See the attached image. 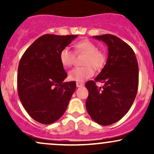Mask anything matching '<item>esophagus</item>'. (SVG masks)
Returning a JSON list of instances; mask_svg holds the SVG:
<instances>
[{"label": "esophagus", "mask_w": 154, "mask_h": 154, "mask_svg": "<svg viewBox=\"0 0 154 154\" xmlns=\"http://www.w3.org/2000/svg\"><path fill=\"white\" fill-rule=\"evenodd\" d=\"M76 85H77V88H81L82 87V86H84V83L82 82H77L76 83Z\"/></svg>", "instance_id": "esophagus-1"}]
</instances>
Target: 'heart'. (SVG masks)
Here are the masks:
<instances>
[{
	"label": "heart",
	"mask_w": 154,
	"mask_h": 154,
	"mask_svg": "<svg viewBox=\"0 0 154 154\" xmlns=\"http://www.w3.org/2000/svg\"><path fill=\"white\" fill-rule=\"evenodd\" d=\"M76 54H85L86 56L83 60L85 66L76 67L69 72V78L76 82H82L91 78L94 75V69H100L106 62V55L103 51L90 40H82L75 44ZM60 61L64 67L72 66L75 60V54L69 48H63L59 54Z\"/></svg>",
	"instance_id": "1"
}]
</instances>
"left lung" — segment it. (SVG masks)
Segmentation results:
<instances>
[{
	"label": "left lung",
	"mask_w": 154,
	"mask_h": 154,
	"mask_svg": "<svg viewBox=\"0 0 154 154\" xmlns=\"http://www.w3.org/2000/svg\"><path fill=\"white\" fill-rule=\"evenodd\" d=\"M108 46L106 63L95 77L86 82L89 94L86 109L96 123L110 125L123 117L132 106L138 88V63L132 48L115 35L93 36ZM95 82L104 84L98 88Z\"/></svg>",
	"instance_id": "1"
}]
</instances>
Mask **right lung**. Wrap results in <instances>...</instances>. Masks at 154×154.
Here are the masks:
<instances>
[{
	"label": "right lung",
	"mask_w": 154,
	"mask_h": 154,
	"mask_svg": "<svg viewBox=\"0 0 154 154\" xmlns=\"http://www.w3.org/2000/svg\"><path fill=\"white\" fill-rule=\"evenodd\" d=\"M77 35H44L26 49L18 67L19 99L29 115L49 125L66 111L75 91V81L63 82L67 74L59 54Z\"/></svg>",
	"instance_id": "right-lung-1"
}]
</instances>
